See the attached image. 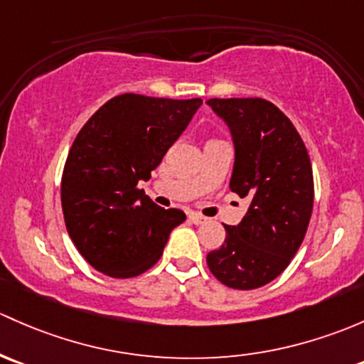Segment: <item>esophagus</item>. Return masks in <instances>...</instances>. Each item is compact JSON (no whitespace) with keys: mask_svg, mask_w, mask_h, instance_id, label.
Wrapping results in <instances>:
<instances>
[{"mask_svg":"<svg viewBox=\"0 0 364 364\" xmlns=\"http://www.w3.org/2000/svg\"><path fill=\"white\" fill-rule=\"evenodd\" d=\"M190 221L195 225H200V223H205V221H208V218L202 216V214H198V213H192L190 214Z\"/></svg>","mask_w":364,"mask_h":364,"instance_id":"obj_1","label":"esophagus"}]
</instances>
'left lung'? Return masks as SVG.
Returning <instances> with one entry per match:
<instances>
[{"label": "left lung", "instance_id": "left-lung-1", "mask_svg": "<svg viewBox=\"0 0 364 364\" xmlns=\"http://www.w3.org/2000/svg\"><path fill=\"white\" fill-rule=\"evenodd\" d=\"M235 148L230 190L250 202L239 225H225L220 250L208 255L214 277L256 289L284 272L304 242L314 205L307 148L288 117L259 97L209 99Z\"/></svg>", "mask_w": 364, "mask_h": 364}]
</instances>
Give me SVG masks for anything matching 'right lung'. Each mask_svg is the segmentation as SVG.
Here are the masks:
<instances>
[{"instance_id": "obj_1", "label": "right lung", "mask_w": 364, "mask_h": 364, "mask_svg": "<svg viewBox=\"0 0 364 364\" xmlns=\"http://www.w3.org/2000/svg\"><path fill=\"white\" fill-rule=\"evenodd\" d=\"M200 105L122 94L78 132L64 164L60 200L73 244L95 270L117 279L146 272L172 228L186 220L179 209L156 205L137 183L150 179Z\"/></svg>"}]
</instances>
